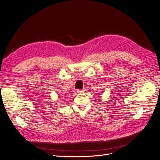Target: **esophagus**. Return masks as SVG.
Segmentation results:
<instances>
[{"label": "esophagus", "instance_id": "obj_1", "mask_svg": "<svg viewBox=\"0 0 160 160\" xmlns=\"http://www.w3.org/2000/svg\"><path fill=\"white\" fill-rule=\"evenodd\" d=\"M84 90H77V92H78V93H82V92H84Z\"/></svg>", "mask_w": 160, "mask_h": 160}]
</instances>
